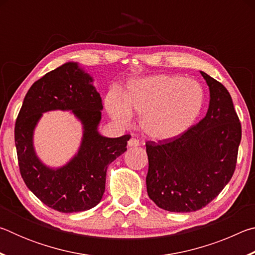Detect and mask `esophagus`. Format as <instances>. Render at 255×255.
Masks as SVG:
<instances>
[{
  "label": "esophagus",
  "instance_id": "1",
  "mask_svg": "<svg viewBox=\"0 0 255 255\" xmlns=\"http://www.w3.org/2000/svg\"><path fill=\"white\" fill-rule=\"evenodd\" d=\"M128 146L129 147H137V146H139V141H138L136 138H130V139L128 140Z\"/></svg>",
  "mask_w": 255,
  "mask_h": 255
}]
</instances>
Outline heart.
Instances as JSON below:
<instances>
[{
	"label": "heart",
	"mask_w": 255,
	"mask_h": 255,
	"mask_svg": "<svg viewBox=\"0 0 255 255\" xmlns=\"http://www.w3.org/2000/svg\"><path fill=\"white\" fill-rule=\"evenodd\" d=\"M206 94L202 86L180 75L158 74L132 81L126 91L112 90L105 107L119 125L130 123L132 112L139 116V127L150 139H176L191 129L202 114Z\"/></svg>",
	"instance_id": "obj_1"
}]
</instances>
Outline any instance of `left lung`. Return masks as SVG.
I'll list each match as a JSON object with an SVG mask.
<instances>
[{
    "label": "left lung",
    "instance_id": "obj_1",
    "mask_svg": "<svg viewBox=\"0 0 255 255\" xmlns=\"http://www.w3.org/2000/svg\"><path fill=\"white\" fill-rule=\"evenodd\" d=\"M209 88L204 119L176 139L147 141L148 197L159 208L191 213L215 199L234 174L242 128L230 92L200 71Z\"/></svg>",
    "mask_w": 255,
    "mask_h": 255
}]
</instances>
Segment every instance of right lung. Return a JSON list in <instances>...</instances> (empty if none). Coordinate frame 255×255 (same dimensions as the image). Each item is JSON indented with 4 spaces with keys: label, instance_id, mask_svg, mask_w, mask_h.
<instances>
[{
    "label": "right lung",
    "instance_id": "obj_1",
    "mask_svg": "<svg viewBox=\"0 0 255 255\" xmlns=\"http://www.w3.org/2000/svg\"><path fill=\"white\" fill-rule=\"evenodd\" d=\"M93 77L79 63L67 62L31 85L16 118L14 140L20 173L38 199L60 213L96 207L106 189L109 164L127 150L130 136L110 138L99 132L103 109ZM71 111L82 126L79 149L62 167L47 166L34 148V129L49 111Z\"/></svg>",
    "mask_w": 255,
    "mask_h": 255
}]
</instances>
